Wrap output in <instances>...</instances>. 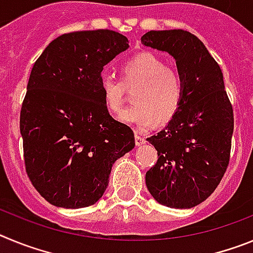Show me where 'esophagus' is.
I'll use <instances>...</instances> for the list:
<instances>
[{
    "label": "esophagus",
    "instance_id": "34e87169",
    "mask_svg": "<svg viewBox=\"0 0 253 253\" xmlns=\"http://www.w3.org/2000/svg\"><path fill=\"white\" fill-rule=\"evenodd\" d=\"M144 143H146V138L142 137L140 134H135V144L137 146H142Z\"/></svg>",
    "mask_w": 253,
    "mask_h": 253
}]
</instances>
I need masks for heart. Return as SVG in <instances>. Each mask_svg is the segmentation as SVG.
<instances>
[{"label":"heart","instance_id":"1","mask_svg":"<svg viewBox=\"0 0 253 253\" xmlns=\"http://www.w3.org/2000/svg\"><path fill=\"white\" fill-rule=\"evenodd\" d=\"M134 88V105L123 111L120 120L138 129L148 128L154 120L158 124L169 123L178 113L185 99L184 77L149 51L138 53L125 60L122 80L107 72L100 75L105 106L113 113L122 111L126 88Z\"/></svg>","mask_w":253,"mask_h":253}]
</instances>
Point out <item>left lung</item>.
Here are the masks:
<instances>
[{
  "instance_id": "8db88e82",
  "label": "left lung",
  "mask_w": 253,
  "mask_h": 253,
  "mask_svg": "<svg viewBox=\"0 0 253 253\" xmlns=\"http://www.w3.org/2000/svg\"><path fill=\"white\" fill-rule=\"evenodd\" d=\"M142 44L167 51L184 77L182 106L167 126L147 138L158 160L146 173L149 193L160 204L189 209L207 200L227 171L233 107L222 69L203 42L186 30H151Z\"/></svg>"
}]
</instances>
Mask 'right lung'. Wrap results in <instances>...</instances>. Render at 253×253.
<instances>
[{
	"mask_svg": "<svg viewBox=\"0 0 253 253\" xmlns=\"http://www.w3.org/2000/svg\"><path fill=\"white\" fill-rule=\"evenodd\" d=\"M128 38L107 29L54 39L31 69L20 113L25 169L51 205L95 204L114 162L134 148V133L105 106L100 75L126 50Z\"/></svg>",
	"mask_w": 253,
	"mask_h": 253,
	"instance_id": "add662e5",
	"label": "right lung"
}]
</instances>
